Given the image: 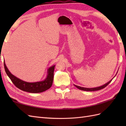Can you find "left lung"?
<instances>
[{
	"instance_id": "left-lung-1",
	"label": "left lung",
	"mask_w": 126,
	"mask_h": 126,
	"mask_svg": "<svg viewBox=\"0 0 126 126\" xmlns=\"http://www.w3.org/2000/svg\"><path fill=\"white\" fill-rule=\"evenodd\" d=\"M118 72V71H117ZM117 73L115 75L114 77H115V76L116 75ZM113 77V78H114ZM113 78L112 79H110V81H109L108 82L106 83V84H104V85H101V86L100 87H95V88H84V87H79V86H78V85H74L75 86L76 88H78V89H80V90H84V91H88V92H93V91H96V90H101L102 89H103V88H105L107 85H108L109 83H110V82L112 81V79H113Z\"/></svg>"
}]
</instances>
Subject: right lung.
I'll use <instances>...</instances> for the list:
<instances>
[{
  "instance_id": "obj_1",
  "label": "right lung",
  "mask_w": 126,
  "mask_h": 126,
  "mask_svg": "<svg viewBox=\"0 0 126 126\" xmlns=\"http://www.w3.org/2000/svg\"><path fill=\"white\" fill-rule=\"evenodd\" d=\"M4 68L7 76L16 87L24 92L31 93H39L49 89L51 87L53 80V72L55 65L50 66L47 69L46 78L42 81L36 82H28L17 78L13 75L7 69L4 61Z\"/></svg>"
}]
</instances>
